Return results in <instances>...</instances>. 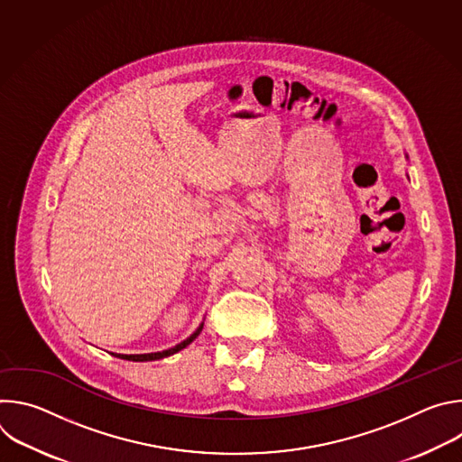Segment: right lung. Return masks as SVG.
<instances>
[{"instance_id":"right-lung-1","label":"right lung","mask_w":462,"mask_h":462,"mask_svg":"<svg viewBox=\"0 0 462 462\" xmlns=\"http://www.w3.org/2000/svg\"><path fill=\"white\" fill-rule=\"evenodd\" d=\"M203 331V325L197 328V331L189 337V338H186L184 342H180L179 346H175V347H171V349H166V351H162V353H148V355H115V356H118V358H124V360H131V362H152V360H159V358H166V356H170V355H175L177 351H180V349H184L188 344H191L197 337H199V333Z\"/></svg>"}]
</instances>
